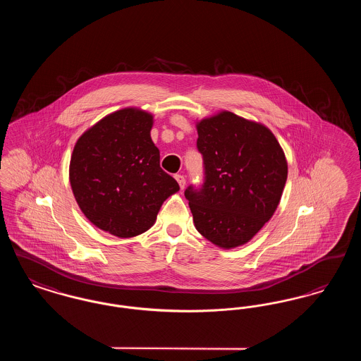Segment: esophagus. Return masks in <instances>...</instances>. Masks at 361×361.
<instances>
[{"instance_id": "1", "label": "esophagus", "mask_w": 361, "mask_h": 361, "mask_svg": "<svg viewBox=\"0 0 361 361\" xmlns=\"http://www.w3.org/2000/svg\"><path fill=\"white\" fill-rule=\"evenodd\" d=\"M174 178L177 180V183H178V185H180V188L184 189L185 187V183H187V180H185V177L183 176V174H176L174 176Z\"/></svg>"}]
</instances>
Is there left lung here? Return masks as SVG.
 <instances>
[{
  "label": "left lung",
  "mask_w": 361,
  "mask_h": 361,
  "mask_svg": "<svg viewBox=\"0 0 361 361\" xmlns=\"http://www.w3.org/2000/svg\"><path fill=\"white\" fill-rule=\"evenodd\" d=\"M197 134L203 184L184 192L193 222L212 243L237 247L272 218L287 181L286 157L265 126L233 112L203 119Z\"/></svg>",
  "instance_id": "1"
}]
</instances>
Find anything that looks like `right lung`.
<instances>
[{
  "mask_svg": "<svg viewBox=\"0 0 361 361\" xmlns=\"http://www.w3.org/2000/svg\"><path fill=\"white\" fill-rule=\"evenodd\" d=\"M153 116L135 108L114 112L77 140L70 185L86 218L116 237L149 230L177 181L159 166L150 130Z\"/></svg>",
  "mask_w": 361,
  "mask_h": 361,
  "instance_id": "right-lung-1",
  "label": "right lung"
}]
</instances>
